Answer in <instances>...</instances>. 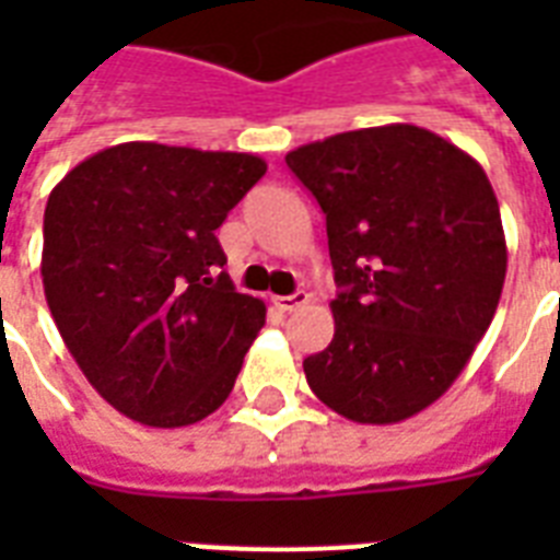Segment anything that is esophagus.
Segmentation results:
<instances>
[{
  "label": "esophagus",
  "mask_w": 560,
  "mask_h": 560,
  "mask_svg": "<svg viewBox=\"0 0 560 560\" xmlns=\"http://www.w3.org/2000/svg\"><path fill=\"white\" fill-rule=\"evenodd\" d=\"M307 293L305 290H296V293H290V296H276L272 302H276V307L279 311H296V307H302L307 302Z\"/></svg>",
  "instance_id": "obj_1"
}]
</instances>
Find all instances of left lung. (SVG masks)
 I'll list each match as a JSON object with an SVG mask.
<instances>
[{"mask_svg": "<svg viewBox=\"0 0 560 560\" xmlns=\"http://www.w3.org/2000/svg\"><path fill=\"white\" fill-rule=\"evenodd\" d=\"M284 162L323 209L340 288L307 386L349 421L398 424L451 389L494 319L509 264L494 188L416 125L328 136Z\"/></svg>", "mask_w": 560, "mask_h": 560, "instance_id": "1", "label": "left lung"}]
</instances>
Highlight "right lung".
Returning a JSON list of instances; mask_svg holds the SVG:
<instances>
[{
    "instance_id": "obj_1",
    "label": "right lung",
    "mask_w": 560,
    "mask_h": 560,
    "mask_svg": "<svg viewBox=\"0 0 560 560\" xmlns=\"http://www.w3.org/2000/svg\"><path fill=\"white\" fill-rule=\"evenodd\" d=\"M264 174L253 153L125 142L92 153L48 194V311L121 416L186 427L229 398L267 305L220 272L214 229Z\"/></svg>"
}]
</instances>
